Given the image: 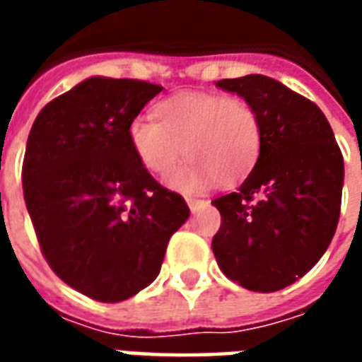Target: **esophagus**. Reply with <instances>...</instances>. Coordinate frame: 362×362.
Instances as JSON below:
<instances>
[{
    "instance_id": "34e87169",
    "label": "esophagus",
    "mask_w": 362,
    "mask_h": 362,
    "mask_svg": "<svg viewBox=\"0 0 362 362\" xmlns=\"http://www.w3.org/2000/svg\"><path fill=\"white\" fill-rule=\"evenodd\" d=\"M186 202H188V205H189V209H192V213H196L197 209H199V207H202V205L205 204L204 199H194V197H188Z\"/></svg>"
}]
</instances>
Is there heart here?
Returning <instances> with one entry per match:
<instances>
[{
    "label": "heart",
    "mask_w": 362,
    "mask_h": 362,
    "mask_svg": "<svg viewBox=\"0 0 362 362\" xmlns=\"http://www.w3.org/2000/svg\"><path fill=\"white\" fill-rule=\"evenodd\" d=\"M155 118L137 116L127 137L135 157L151 174L168 176L178 192L196 194L213 182L235 186L256 168L262 153V122L244 98L186 93L157 104Z\"/></svg>",
    "instance_id": "obj_1"
}]
</instances>
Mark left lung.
Returning a JSON list of instances; mask_svg holds the SVG:
<instances>
[{
	"instance_id": "1",
	"label": "left lung",
	"mask_w": 362,
	"mask_h": 362,
	"mask_svg": "<svg viewBox=\"0 0 362 362\" xmlns=\"http://www.w3.org/2000/svg\"><path fill=\"white\" fill-rule=\"evenodd\" d=\"M262 122V153L238 192L213 199V254L240 287L273 293L300 279L332 243L341 211L343 155L316 104L264 75L223 79Z\"/></svg>"
}]
</instances>
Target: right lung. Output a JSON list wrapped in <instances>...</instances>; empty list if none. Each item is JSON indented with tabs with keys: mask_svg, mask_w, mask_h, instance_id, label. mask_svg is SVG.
<instances>
[{
	"mask_svg": "<svg viewBox=\"0 0 362 362\" xmlns=\"http://www.w3.org/2000/svg\"><path fill=\"white\" fill-rule=\"evenodd\" d=\"M160 85L90 77L44 106L28 134L23 194L40 252L69 287L119 303L157 279L184 197L137 160L127 127Z\"/></svg>",
	"mask_w": 362,
	"mask_h": 362,
	"instance_id": "right-lung-1",
	"label": "right lung"
}]
</instances>
